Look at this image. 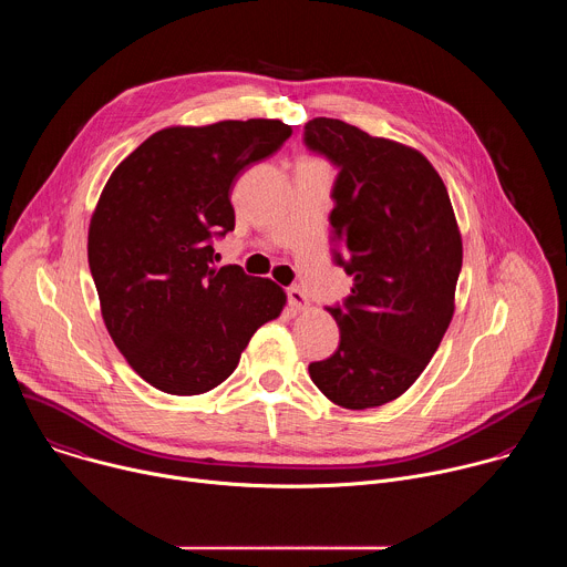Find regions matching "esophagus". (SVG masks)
Returning a JSON list of instances; mask_svg holds the SVG:
<instances>
[{
    "mask_svg": "<svg viewBox=\"0 0 567 567\" xmlns=\"http://www.w3.org/2000/svg\"><path fill=\"white\" fill-rule=\"evenodd\" d=\"M287 298H289V305H291V309H307V305H309V300H307V293L300 289V287H291L289 291H287Z\"/></svg>",
    "mask_w": 567,
    "mask_h": 567,
    "instance_id": "1",
    "label": "esophagus"
}]
</instances>
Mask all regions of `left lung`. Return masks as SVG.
<instances>
[{"mask_svg": "<svg viewBox=\"0 0 567 567\" xmlns=\"http://www.w3.org/2000/svg\"><path fill=\"white\" fill-rule=\"evenodd\" d=\"M302 143L339 171L332 256L354 278L337 318L341 341L309 363L337 406L365 411L396 399L424 372L453 318L462 237L442 177L413 147L339 118H313Z\"/></svg>", "mask_w": 567, "mask_h": 567, "instance_id": "obj_1", "label": "left lung"}]
</instances>
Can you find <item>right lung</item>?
Returning <instances> with one entry per match:
<instances>
[{
  "instance_id": "obj_1",
  "label": "right lung",
  "mask_w": 567,
  "mask_h": 567,
  "mask_svg": "<svg viewBox=\"0 0 567 567\" xmlns=\"http://www.w3.org/2000/svg\"><path fill=\"white\" fill-rule=\"evenodd\" d=\"M289 136L271 118L168 127L112 173L90 224V269L110 337L150 385L213 390L280 316L285 291L237 265L217 269L213 241L235 228L237 177Z\"/></svg>"
}]
</instances>
